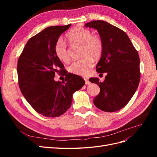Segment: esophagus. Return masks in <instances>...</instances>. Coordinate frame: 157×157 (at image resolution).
<instances>
[{"mask_svg": "<svg viewBox=\"0 0 157 157\" xmlns=\"http://www.w3.org/2000/svg\"><path fill=\"white\" fill-rule=\"evenodd\" d=\"M84 80H85V83H86V84H89L90 83V82L89 81V80L88 78H84Z\"/></svg>", "mask_w": 157, "mask_h": 157, "instance_id": "1", "label": "esophagus"}]
</instances>
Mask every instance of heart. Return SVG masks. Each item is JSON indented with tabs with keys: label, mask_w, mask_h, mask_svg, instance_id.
Masks as SVG:
<instances>
[{
	"label": "heart",
	"mask_w": 157,
	"mask_h": 157,
	"mask_svg": "<svg viewBox=\"0 0 157 157\" xmlns=\"http://www.w3.org/2000/svg\"><path fill=\"white\" fill-rule=\"evenodd\" d=\"M66 36L71 44L82 46V56H84L72 63L69 67V71L80 76L88 75L94 65L93 56L95 58H99L101 56L103 49L101 39L98 35H92L90 30L82 27L73 28L67 33ZM54 50L59 60L63 62L69 61L67 45L61 38L57 40Z\"/></svg>",
	"instance_id": "obj_1"
}]
</instances>
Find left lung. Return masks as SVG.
Returning <instances> with one entry per match:
<instances>
[{
	"label": "left lung",
	"mask_w": 157,
	"mask_h": 157,
	"mask_svg": "<svg viewBox=\"0 0 157 157\" xmlns=\"http://www.w3.org/2000/svg\"><path fill=\"white\" fill-rule=\"evenodd\" d=\"M84 26L99 33L103 49L96 69L98 73H107L103 82L98 78L89 79L100 88L94 103L103 111H117L126 105L138 87V53L126 33L119 28L102 20L90 21Z\"/></svg>",
	"instance_id": "left-lung-1"
}]
</instances>
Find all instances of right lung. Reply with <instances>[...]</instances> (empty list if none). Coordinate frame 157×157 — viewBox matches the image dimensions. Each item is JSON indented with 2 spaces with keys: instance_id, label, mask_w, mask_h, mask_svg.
I'll return each instance as SVG.
<instances>
[{
  "instance_id": "add662e5",
  "label": "right lung",
  "mask_w": 157,
  "mask_h": 157,
  "mask_svg": "<svg viewBox=\"0 0 157 157\" xmlns=\"http://www.w3.org/2000/svg\"><path fill=\"white\" fill-rule=\"evenodd\" d=\"M71 24L46 27L28 40L17 61L19 86L25 99L42 115L56 117L70 108L73 94L85 84L80 76L68 73L57 57V40ZM56 73L66 76L55 82Z\"/></svg>"
}]
</instances>
